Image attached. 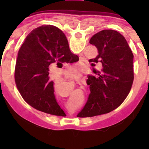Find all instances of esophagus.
<instances>
[{"label": "esophagus", "mask_w": 149, "mask_h": 149, "mask_svg": "<svg viewBox=\"0 0 149 149\" xmlns=\"http://www.w3.org/2000/svg\"><path fill=\"white\" fill-rule=\"evenodd\" d=\"M68 78H69L70 80L73 81L74 82L79 83V82L81 81V74H77V75H68Z\"/></svg>", "instance_id": "1"}]
</instances>
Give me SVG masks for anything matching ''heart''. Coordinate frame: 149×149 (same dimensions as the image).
<instances>
[{
  "instance_id": "heart-1",
  "label": "heart",
  "mask_w": 149,
  "mask_h": 149,
  "mask_svg": "<svg viewBox=\"0 0 149 149\" xmlns=\"http://www.w3.org/2000/svg\"><path fill=\"white\" fill-rule=\"evenodd\" d=\"M79 72V70L78 69H77V68H72V72L73 73H75V72Z\"/></svg>"
}]
</instances>
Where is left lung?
Wrapping results in <instances>:
<instances>
[{"mask_svg":"<svg viewBox=\"0 0 149 149\" xmlns=\"http://www.w3.org/2000/svg\"><path fill=\"white\" fill-rule=\"evenodd\" d=\"M89 43L97 48L99 53L89 62L92 64L101 62L103 68L101 72L93 70L96 76L89 75L91 93L85 107L77 114L81 118L107 114L117 108L129 94L134 77L133 54L120 33L102 30L93 35Z\"/></svg>","mask_w":149,"mask_h":149,"instance_id":"8db88e82","label":"left lung"}]
</instances>
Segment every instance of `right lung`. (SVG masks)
<instances>
[{
  "label": "right lung",
  "mask_w": 149,
  "mask_h": 149,
  "mask_svg": "<svg viewBox=\"0 0 149 149\" xmlns=\"http://www.w3.org/2000/svg\"><path fill=\"white\" fill-rule=\"evenodd\" d=\"M79 59L70 51L64 33L52 25L31 31L20 48L15 68V82L25 101L47 114L64 116L55 98L49 66L54 62L72 63Z\"/></svg>",
  "instance_id": "right-lung-1"
}]
</instances>
